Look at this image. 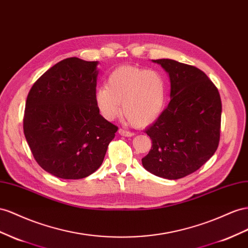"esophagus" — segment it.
<instances>
[{
	"instance_id": "34e87169",
	"label": "esophagus",
	"mask_w": 248,
	"mask_h": 248,
	"mask_svg": "<svg viewBox=\"0 0 248 248\" xmlns=\"http://www.w3.org/2000/svg\"><path fill=\"white\" fill-rule=\"evenodd\" d=\"M118 132H119L120 136H123V137H132V136H135V133H133V132L128 131V130H125V129H122V128H120L118 130Z\"/></svg>"
}]
</instances>
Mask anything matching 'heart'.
<instances>
[{
    "instance_id": "obj_1",
    "label": "heart",
    "mask_w": 248,
    "mask_h": 248,
    "mask_svg": "<svg viewBox=\"0 0 248 248\" xmlns=\"http://www.w3.org/2000/svg\"><path fill=\"white\" fill-rule=\"evenodd\" d=\"M166 98L167 83L160 73L123 65L110 73L106 86L96 91L95 104L100 116L108 121L122 111L132 126L144 127L160 115Z\"/></svg>"
}]
</instances>
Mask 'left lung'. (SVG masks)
Instances as JSON below:
<instances>
[{
	"instance_id": "1",
	"label": "left lung",
	"mask_w": 248,
	"mask_h": 248,
	"mask_svg": "<svg viewBox=\"0 0 248 248\" xmlns=\"http://www.w3.org/2000/svg\"><path fill=\"white\" fill-rule=\"evenodd\" d=\"M152 62L169 74L171 100L145 129L152 147L142 164L156 176L183 178L197 171L218 148L221 99L215 84L196 66L172 59Z\"/></svg>"
}]
</instances>
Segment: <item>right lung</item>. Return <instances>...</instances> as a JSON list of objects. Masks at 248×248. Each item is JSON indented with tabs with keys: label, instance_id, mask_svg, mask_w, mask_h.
I'll return each mask as SVG.
<instances>
[{
	"label": "right lung",
	"instance_id": "1",
	"mask_svg": "<svg viewBox=\"0 0 248 248\" xmlns=\"http://www.w3.org/2000/svg\"><path fill=\"white\" fill-rule=\"evenodd\" d=\"M97 64L63 59L36 80L27 97V143L36 163L56 177L91 175L102 165L118 130L96 108Z\"/></svg>",
	"mask_w": 248,
	"mask_h": 248
}]
</instances>
